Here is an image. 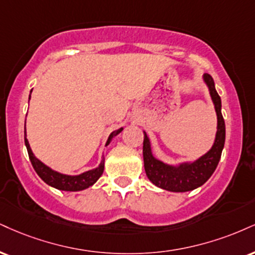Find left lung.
<instances>
[{"mask_svg":"<svg viewBox=\"0 0 255 255\" xmlns=\"http://www.w3.org/2000/svg\"><path fill=\"white\" fill-rule=\"evenodd\" d=\"M207 85L217 118L215 140L207 153L195 160L179 161L177 164H168L154 157L152 151L151 140L143 130V165L147 177L155 186L171 192H186L202 186L211 177L219 164L221 153L225 147L226 125L221 113V98L215 89V83L210 75L202 76Z\"/></svg>","mask_w":255,"mask_h":255,"instance_id":"8db88e82","label":"left lung"}]
</instances>
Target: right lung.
<instances>
[{"mask_svg": "<svg viewBox=\"0 0 255 255\" xmlns=\"http://www.w3.org/2000/svg\"><path fill=\"white\" fill-rule=\"evenodd\" d=\"M32 94V90H30ZM30 94H29V100H30ZM124 130V127L119 128L114 131L110 133V135L107 139L106 146H108L112 140L115 136H118L121 131ZM24 145L27 147V152H28L29 160L32 162L33 167H34L35 172L38 173V176L41 178L47 185L52 186V188L61 190V191H82L90 186H93L95 183L97 182L98 178L102 176L104 171V155L102 154L101 158V162L97 167L91 168V170L85 171V172L79 173V174H65L58 172V171L53 170L50 166L44 164L40 159H38L33 153L32 148H30L28 140H27V134H26V127H24Z\"/></svg>", "mask_w": 255, "mask_h": 255, "instance_id": "1", "label": "right lung"}]
</instances>
